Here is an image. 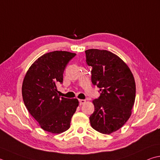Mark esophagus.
Segmentation results:
<instances>
[{
	"instance_id": "1",
	"label": "esophagus",
	"mask_w": 160,
	"mask_h": 160,
	"mask_svg": "<svg viewBox=\"0 0 160 160\" xmlns=\"http://www.w3.org/2000/svg\"><path fill=\"white\" fill-rule=\"evenodd\" d=\"M79 103H80V105L82 106V104L86 103V100H85V99H80L79 100Z\"/></svg>"
}]
</instances>
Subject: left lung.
Here are the masks:
<instances>
[{"label":"left lung","mask_w":160,"mask_h":160,"mask_svg":"<svg viewBox=\"0 0 160 160\" xmlns=\"http://www.w3.org/2000/svg\"><path fill=\"white\" fill-rule=\"evenodd\" d=\"M86 62L92 67V82L101 95L92 101L94 112L89 117L92 127L103 134L120 129L132 115L136 97L134 78L129 66L108 50L85 51Z\"/></svg>","instance_id":"obj_1"}]
</instances>
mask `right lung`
Listing matches in <instances>:
<instances>
[{"instance_id": "1", "label": "right lung", "mask_w": 160, "mask_h": 160, "mask_svg": "<svg viewBox=\"0 0 160 160\" xmlns=\"http://www.w3.org/2000/svg\"><path fill=\"white\" fill-rule=\"evenodd\" d=\"M75 55L66 51L43 54L30 66L23 80L25 106L46 132L61 133L68 130L79 105L77 98L60 97L57 88L58 84L63 82L66 65Z\"/></svg>"}]
</instances>
